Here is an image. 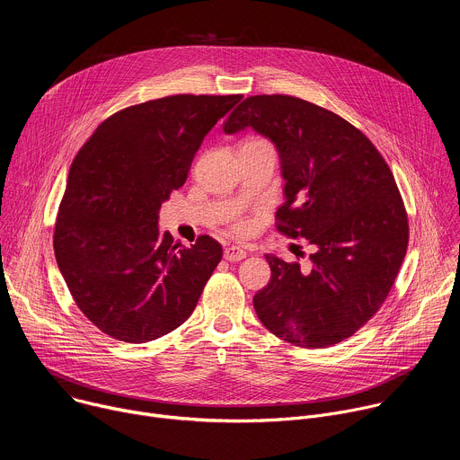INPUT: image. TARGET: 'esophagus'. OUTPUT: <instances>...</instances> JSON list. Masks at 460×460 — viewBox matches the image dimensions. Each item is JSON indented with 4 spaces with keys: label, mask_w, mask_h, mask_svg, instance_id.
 I'll use <instances>...</instances> for the list:
<instances>
[{
    "label": "esophagus",
    "mask_w": 460,
    "mask_h": 460,
    "mask_svg": "<svg viewBox=\"0 0 460 460\" xmlns=\"http://www.w3.org/2000/svg\"><path fill=\"white\" fill-rule=\"evenodd\" d=\"M247 256V252L242 249V247H238V245H229V247H226V251H224V258L227 260V261H240V260H243Z\"/></svg>",
    "instance_id": "1"
}]
</instances>
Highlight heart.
Returning a JSON list of instances; mask_svg holds the SVG:
<instances>
[{
    "mask_svg": "<svg viewBox=\"0 0 460 460\" xmlns=\"http://www.w3.org/2000/svg\"><path fill=\"white\" fill-rule=\"evenodd\" d=\"M254 142H264V140L252 138V140H247V142H243V144H254ZM231 229H233L236 234H247V233L251 231V222L245 220V218H236V220H233Z\"/></svg>",
    "mask_w": 460,
    "mask_h": 460,
    "instance_id": "heart-1",
    "label": "heart"
}]
</instances>
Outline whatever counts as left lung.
<instances>
[{"label": "left lung", "instance_id": "left-lung-1", "mask_svg": "<svg viewBox=\"0 0 460 460\" xmlns=\"http://www.w3.org/2000/svg\"><path fill=\"white\" fill-rule=\"evenodd\" d=\"M245 127L280 156L286 202L277 229L314 245L307 271L266 254L271 280L254 295V311L298 348L339 344L380 309L406 256L410 226L395 178L362 130L311 102L249 96L224 130Z\"/></svg>", "mask_w": 460, "mask_h": 460}]
</instances>
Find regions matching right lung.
<instances>
[{"mask_svg": "<svg viewBox=\"0 0 460 460\" xmlns=\"http://www.w3.org/2000/svg\"><path fill=\"white\" fill-rule=\"evenodd\" d=\"M240 100L174 94L130 105L102 121L73 160L54 254L80 311L111 339H160L199 304L222 245L208 234L174 243L158 231V211Z\"/></svg>", "mask_w": 460, "mask_h": 460, "instance_id": "1", "label": "right lung"}]
</instances>
